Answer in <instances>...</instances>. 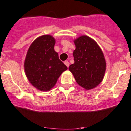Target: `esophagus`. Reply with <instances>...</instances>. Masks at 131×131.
<instances>
[{
	"mask_svg": "<svg viewBox=\"0 0 131 131\" xmlns=\"http://www.w3.org/2000/svg\"><path fill=\"white\" fill-rule=\"evenodd\" d=\"M64 63L68 68L69 67V62H68V61H65L64 62Z\"/></svg>",
	"mask_w": 131,
	"mask_h": 131,
	"instance_id": "esophagus-1",
	"label": "esophagus"
}]
</instances>
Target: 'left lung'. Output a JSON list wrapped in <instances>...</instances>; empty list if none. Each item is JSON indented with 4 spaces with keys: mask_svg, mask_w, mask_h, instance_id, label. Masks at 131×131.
Masks as SVG:
<instances>
[{
    "mask_svg": "<svg viewBox=\"0 0 131 131\" xmlns=\"http://www.w3.org/2000/svg\"><path fill=\"white\" fill-rule=\"evenodd\" d=\"M74 63L68 69L77 84L87 90L93 89L102 82L106 70V61L96 41L86 35L74 40Z\"/></svg>",
    "mask_w": 131,
    "mask_h": 131,
    "instance_id": "obj_1",
    "label": "left lung"
}]
</instances>
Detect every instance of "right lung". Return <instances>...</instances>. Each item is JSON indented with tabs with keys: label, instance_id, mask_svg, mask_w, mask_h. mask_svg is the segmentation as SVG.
Wrapping results in <instances>:
<instances>
[{
	"label": "right lung",
	"instance_id": "right-lung-1",
	"mask_svg": "<svg viewBox=\"0 0 131 131\" xmlns=\"http://www.w3.org/2000/svg\"><path fill=\"white\" fill-rule=\"evenodd\" d=\"M54 38L50 35L39 37L32 42L25 60V74L36 89L49 91L61 74L68 69L54 49Z\"/></svg>",
	"mask_w": 131,
	"mask_h": 131
}]
</instances>
